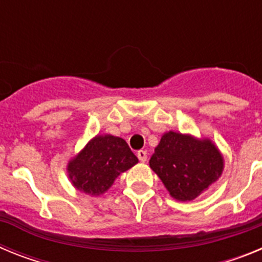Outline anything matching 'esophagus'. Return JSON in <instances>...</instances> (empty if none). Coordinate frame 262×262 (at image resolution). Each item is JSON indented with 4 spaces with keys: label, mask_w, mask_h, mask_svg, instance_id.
I'll list each match as a JSON object with an SVG mask.
<instances>
[{
    "label": "esophagus",
    "mask_w": 262,
    "mask_h": 262,
    "mask_svg": "<svg viewBox=\"0 0 262 262\" xmlns=\"http://www.w3.org/2000/svg\"><path fill=\"white\" fill-rule=\"evenodd\" d=\"M136 156H138V159L142 161V163H145L147 161V152L145 151H138V154H136Z\"/></svg>",
    "instance_id": "obj_1"
}]
</instances>
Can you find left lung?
Instances as JSON below:
<instances>
[{"label": "left lung", "mask_w": 262, "mask_h": 262, "mask_svg": "<svg viewBox=\"0 0 262 262\" xmlns=\"http://www.w3.org/2000/svg\"><path fill=\"white\" fill-rule=\"evenodd\" d=\"M149 166L173 198L191 201L219 178L223 157L207 139L169 131L155 148Z\"/></svg>", "instance_id": "obj_1"}]
</instances>
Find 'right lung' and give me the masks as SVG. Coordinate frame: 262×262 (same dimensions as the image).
I'll list each match as a JSON object with an SVG mask.
<instances>
[{"label": "right lung", "mask_w": 262, "mask_h": 262, "mask_svg": "<svg viewBox=\"0 0 262 262\" xmlns=\"http://www.w3.org/2000/svg\"><path fill=\"white\" fill-rule=\"evenodd\" d=\"M139 160L123 139L96 136L68 164L72 184L92 195L105 193L120 173L135 165Z\"/></svg>", "instance_id": "add662e5"}]
</instances>
